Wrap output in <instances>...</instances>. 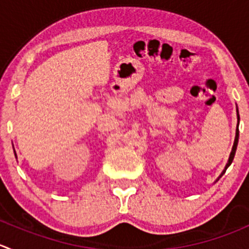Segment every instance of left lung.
<instances>
[{
	"label": "left lung",
	"instance_id": "8db88e82",
	"mask_svg": "<svg viewBox=\"0 0 249 249\" xmlns=\"http://www.w3.org/2000/svg\"><path fill=\"white\" fill-rule=\"evenodd\" d=\"M238 124H240V115H238V109H237V127H236V136H235V141H233V146H232V149H231V153H230V156H229L228 163H226L225 168H224V170L221 171V174H220V175L218 176V178H216V180H215V182H216V181L219 180V178H221V176L224 175V174H225L226 169H228L229 166L231 165V163H232V160H233V157H235L236 149H237V144H238V137H240V131H238Z\"/></svg>",
	"mask_w": 249,
	"mask_h": 249
}]
</instances>
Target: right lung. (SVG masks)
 I'll return each mask as SVG.
<instances>
[{
    "label": "right lung",
    "instance_id": "right-lung-1",
    "mask_svg": "<svg viewBox=\"0 0 249 249\" xmlns=\"http://www.w3.org/2000/svg\"><path fill=\"white\" fill-rule=\"evenodd\" d=\"M14 154H16V158H17V153H16V151H14Z\"/></svg>",
    "mask_w": 249,
    "mask_h": 249
}]
</instances>
